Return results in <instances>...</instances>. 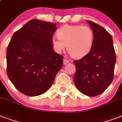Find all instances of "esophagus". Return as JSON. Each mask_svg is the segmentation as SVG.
I'll list each match as a JSON object with an SVG mask.
<instances>
[{
    "instance_id": "34e87169",
    "label": "esophagus",
    "mask_w": 122,
    "mask_h": 122,
    "mask_svg": "<svg viewBox=\"0 0 122 122\" xmlns=\"http://www.w3.org/2000/svg\"><path fill=\"white\" fill-rule=\"evenodd\" d=\"M68 63H69V60H68V59H63V64H64V65H66V64H68Z\"/></svg>"
}]
</instances>
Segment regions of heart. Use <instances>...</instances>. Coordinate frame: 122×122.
I'll list each match as a JSON object with an SVG mask.
<instances>
[{
	"label": "heart",
	"mask_w": 122,
	"mask_h": 122,
	"mask_svg": "<svg viewBox=\"0 0 122 122\" xmlns=\"http://www.w3.org/2000/svg\"><path fill=\"white\" fill-rule=\"evenodd\" d=\"M57 39H52V45L56 51L60 53L67 47L71 57L81 58L90 52L94 44L92 30L82 25H65L56 31Z\"/></svg>",
	"instance_id": "heart-1"
}]
</instances>
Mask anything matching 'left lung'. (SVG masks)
I'll list each match as a JSON object with an SVG mask.
<instances>
[{
    "instance_id": "8db88e82",
    "label": "left lung",
    "mask_w": 122,
    "mask_h": 122,
    "mask_svg": "<svg viewBox=\"0 0 122 122\" xmlns=\"http://www.w3.org/2000/svg\"><path fill=\"white\" fill-rule=\"evenodd\" d=\"M87 21L94 32V44L87 55L73 61L76 68L73 80L82 94L96 96L103 92L113 80L115 51L111 34L101 26Z\"/></svg>"
}]
</instances>
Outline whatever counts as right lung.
I'll return each instance as SVG.
<instances>
[{"label":"right lung","instance_id":"add662e5","mask_svg":"<svg viewBox=\"0 0 122 122\" xmlns=\"http://www.w3.org/2000/svg\"><path fill=\"white\" fill-rule=\"evenodd\" d=\"M56 29V24L35 19L12 36L7 49V73L23 94L37 96L46 92L63 66V56L52 45Z\"/></svg>","mask_w":122,"mask_h":122}]
</instances>
